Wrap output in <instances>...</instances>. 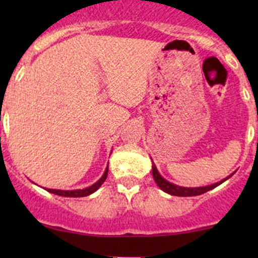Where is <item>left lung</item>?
Listing matches in <instances>:
<instances>
[{
	"label": "left lung",
	"mask_w": 258,
	"mask_h": 258,
	"mask_svg": "<svg viewBox=\"0 0 258 258\" xmlns=\"http://www.w3.org/2000/svg\"><path fill=\"white\" fill-rule=\"evenodd\" d=\"M151 160H152V158H151ZM233 173H235V172H233ZM233 173H232V175H233ZM232 175H230V176H227L226 178L221 179L220 182H216V183H212V184H207V186H204V187H182V186H178V184L172 183V182L167 181L166 178H163L162 176L160 175L157 167H156V165L153 163V161H152L153 179H155V182L157 183V186L160 187V188L162 189L163 192H166V194H168V195H172V196H179V197L199 196V195L205 194V192H207V191H210V189H213L215 187L220 186L221 183H223L226 179L230 178Z\"/></svg>",
	"instance_id": "8db88e82"
}]
</instances>
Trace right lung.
<instances>
[{"instance_id":"obj_1","label":"right lung","mask_w":258,"mask_h":258,"mask_svg":"<svg viewBox=\"0 0 258 258\" xmlns=\"http://www.w3.org/2000/svg\"><path fill=\"white\" fill-rule=\"evenodd\" d=\"M107 175H108V165L107 167H106L105 172H103V175L101 176V178L98 179L97 182H95L93 184H91V186L86 187V188L83 189H71V191H67V189H53V188H43L46 189V191L51 192V194L53 195H58V196H63V197H85V196H90V195H92L93 192L97 191L98 188L101 187V184L103 183V182L106 181V178H107Z\"/></svg>"}]
</instances>
